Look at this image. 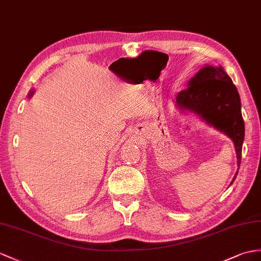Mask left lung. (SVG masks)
Returning a JSON list of instances; mask_svg holds the SVG:
<instances>
[{
	"label": "left lung",
	"instance_id": "8db88e82",
	"mask_svg": "<svg viewBox=\"0 0 261 261\" xmlns=\"http://www.w3.org/2000/svg\"><path fill=\"white\" fill-rule=\"evenodd\" d=\"M175 106L199 116L207 125L215 127L229 137L236 149L240 166L241 149L245 138V125L241 116L239 93L222 66L206 64L189 80L187 88L178 93ZM238 174H234L230 185Z\"/></svg>",
	"mask_w": 261,
	"mask_h": 261
}]
</instances>
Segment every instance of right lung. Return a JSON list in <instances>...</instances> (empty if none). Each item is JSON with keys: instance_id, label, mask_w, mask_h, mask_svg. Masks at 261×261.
<instances>
[{"instance_id": "1", "label": "right lung", "mask_w": 261, "mask_h": 261, "mask_svg": "<svg viewBox=\"0 0 261 261\" xmlns=\"http://www.w3.org/2000/svg\"><path fill=\"white\" fill-rule=\"evenodd\" d=\"M34 93H35V91H34V90H31V91L29 92V98H31L32 96H33Z\"/></svg>"}]
</instances>
